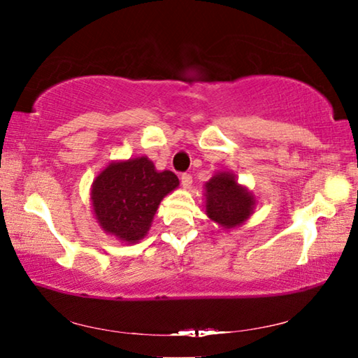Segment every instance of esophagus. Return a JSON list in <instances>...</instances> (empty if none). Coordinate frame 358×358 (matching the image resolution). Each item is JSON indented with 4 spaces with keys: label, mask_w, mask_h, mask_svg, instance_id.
Masks as SVG:
<instances>
[{
    "label": "esophagus",
    "mask_w": 358,
    "mask_h": 358,
    "mask_svg": "<svg viewBox=\"0 0 358 358\" xmlns=\"http://www.w3.org/2000/svg\"><path fill=\"white\" fill-rule=\"evenodd\" d=\"M180 180H181V185H183V187H189V186H191V183H192V177H191V173H181Z\"/></svg>",
    "instance_id": "esophagus-1"
}]
</instances>
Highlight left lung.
<instances>
[{"mask_svg": "<svg viewBox=\"0 0 358 358\" xmlns=\"http://www.w3.org/2000/svg\"><path fill=\"white\" fill-rule=\"evenodd\" d=\"M207 215L222 227L240 226L252 213L254 197L245 187L237 185L235 175L222 172L205 185Z\"/></svg>", "mask_w": 358, "mask_h": 358, "instance_id": "left-lung-1", "label": "left lung"}]
</instances>
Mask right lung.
<instances>
[{"instance_id":"right-lung-1","label":"right lung","mask_w":358,"mask_h":358,"mask_svg":"<svg viewBox=\"0 0 358 358\" xmlns=\"http://www.w3.org/2000/svg\"><path fill=\"white\" fill-rule=\"evenodd\" d=\"M177 186V175L157 172L145 156L113 162L93 181L96 220L106 232L134 243L145 237L162 197Z\"/></svg>"}]
</instances>
